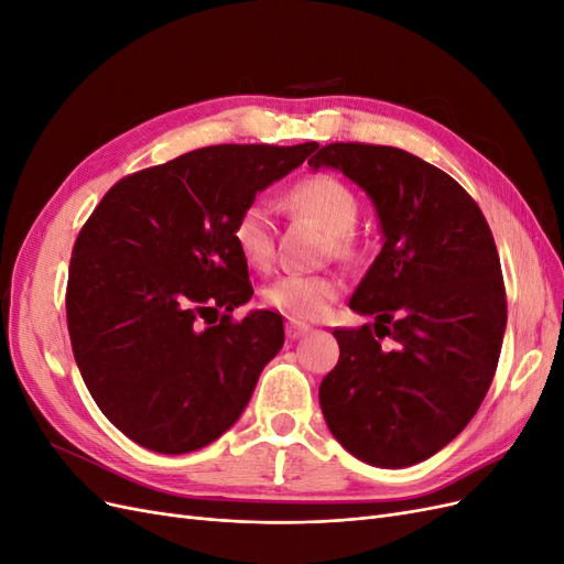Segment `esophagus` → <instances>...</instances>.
Listing matches in <instances>:
<instances>
[{"label": "esophagus", "instance_id": "34e87169", "mask_svg": "<svg viewBox=\"0 0 564 564\" xmlns=\"http://www.w3.org/2000/svg\"><path fill=\"white\" fill-rule=\"evenodd\" d=\"M284 332H286V338H289V340H296V338H301V336H305V334H311V327H308V324H303V322L289 319Z\"/></svg>", "mask_w": 564, "mask_h": 564}]
</instances>
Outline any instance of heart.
<instances>
[{
	"instance_id": "b5f03b06",
	"label": "heart",
	"mask_w": 564,
	"mask_h": 564,
	"mask_svg": "<svg viewBox=\"0 0 564 564\" xmlns=\"http://www.w3.org/2000/svg\"><path fill=\"white\" fill-rule=\"evenodd\" d=\"M289 207L308 216L327 232V249L336 259L352 261L357 242L352 228L360 214V202L350 185L332 174H311L296 181L286 193ZM232 242L247 265L268 268L275 256L270 209L261 199L249 202L232 224ZM344 292V280L336 275H284L265 286L263 301L289 319H319Z\"/></svg>"
}]
</instances>
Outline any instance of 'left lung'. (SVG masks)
I'll return each mask as SVG.
<instances>
[{
    "label": "left lung",
    "instance_id": "8db88e82",
    "mask_svg": "<svg viewBox=\"0 0 564 564\" xmlns=\"http://www.w3.org/2000/svg\"><path fill=\"white\" fill-rule=\"evenodd\" d=\"M308 164L360 185L383 232L350 299L373 322L334 329L324 421L365 464L414 466L466 429L497 371L508 317L497 245L464 187L412 152L332 143ZM386 335L392 349L380 348Z\"/></svg>",
    "mask_w": 564,
    "mask_h": 564
}]
</instances>
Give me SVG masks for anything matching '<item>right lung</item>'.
<instances>
[{"label": "right lung", "instance_id": "right-lung-1", "mask_svg": "<svg viewBox=\"0 0 564 564\" xmlns=\"http://www.w3.org/2000/svg\"><path fill=\"white\" fill-rule=\"evenodd\" d=\"M317 143L209 145L117 181L79 230L67 332L98 409L129 440L187 454L240 419L284 344L282 315L251 299L232 224Z\"/></svg>", "mask_w": 564, "mask_h": 564}]
</instances>
